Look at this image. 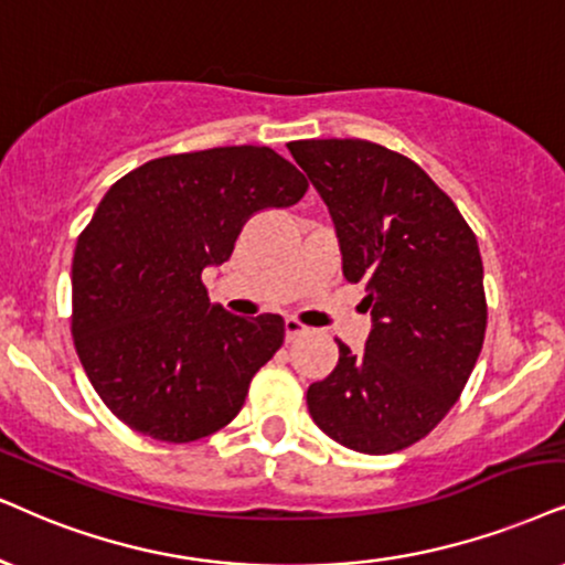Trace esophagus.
Segmentation results:
<instances>
[{"label": "esophagus", "mask_w": 565, "mask_h": 565, "mask_svg": "<svg viewBox=\"0 0 565 565\" xmlns=\"http://www.w3.org/2000/svg\"><path fill=\"white\" fill-rule=\"evenodd\" d=\"M284 328H287V341H295L297 335L307 333V326L299 323L297 318H287V320H284Z\"/></svg>", "instance_id": "obj_1"}]
</instances>
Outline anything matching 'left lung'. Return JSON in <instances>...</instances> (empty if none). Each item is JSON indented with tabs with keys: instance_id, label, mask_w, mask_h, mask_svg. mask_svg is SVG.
<instances>
[{
	"instance_id": "obj_1",
	"label": "left lung",
	"mask_w": 565,
	"mask_h": 565,
	"mask_svg": "<svg viewBox=\"0 0 565 565\" xmlns=\"http://www.w3.org/2000/svg\"><path fill=\"white\" fill-rule=\"evenodd\" d=\"M331 213L347 281L365 284V352L339 341V365L307 388L328 438L394 454L459 402L488 326L482 258L454 200L402 153L370 140L289 142Z\"/></svg>"
}]
</instances>
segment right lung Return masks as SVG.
Returning a JSON list of instances; mask_svg holds the SVG:
<instances>
[{"instance_id": "1", "label": "right lung", "mask_w": 565, "mask_h": 565, "mask_svg": "<svg viewBox=\"0 0 565 565\" xmlns=\"http://www.w3.org/2000/svg\"><path fill=\"white\" fill-rule=\"evenodd\" d=\"M305 192L302 171L266 146L163 156L111 184L75 245L73 339L127 427L190 443L237 417L284 318L211 305L203 270L232 258L253 213Z\"/></svg>"}]
</instances>
